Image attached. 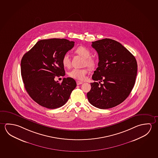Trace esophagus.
Wrapping results in <instances>:
<instances>
[{
  "mask_svg": "<svg viewBox=\"0 0 158 158\" xmlns=\"http://www.w3.org/2000/svg\"><path fill=\"white\" fill-rule=\"evenodd\" d=\"M83 83V82H82V81H79V80H77V85H80V84H82Z\"/></svg>",
  "mask_w": 158,
  "mask_h": 158,
  "instance_id": "1",
  "label": "esophagus"
}]
</instances>
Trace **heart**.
Masks as SVG:
<instances>
[{
  "mask_svg": "<svg viewBox=\"0 0 158 158\" xmlns=\"http://www.w3.org/2000/svg\"><path fill=\"white\" fill-rule=\"evenodd\" d=\"M75 52L77 54H79L82 57L85 58L84 62V65H87L90 69H93L95 67L96 63L95 60L91 56V52L88 48L85 47H78L75 49ZM62 63L63 65L65 68H69L70 66V60L69 56L68 54H65L62 59ZM88 73V68L77 69L74 68L70 71L68 73V75L70 78L75 79L77 80H84L85 79L86 76Z\"/></svg>",
  "mask_w": 158,
  "mask_h": 158,
  "instance_id": "1",
  "label": "heart"
}]
</instances>
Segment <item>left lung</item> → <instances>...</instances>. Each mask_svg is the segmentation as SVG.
Segmentation results:
<instances>
[{
	"label": "left lung",
	"mask_w": 158,
	"mask_h": 158,
	"mask_svg": "<svg viewBox=\"0 0 158 158\" xmlns=\"http://www.w3.org/2000/svg\"><path fill=\"white\" fill-rule=\"evenodd\" d=\"M91 46L98 53L99 62L92 77L95 81L91 83L87 98L97 108L110 109L124 101L131 93L137 76V60L128 49L112 39L93 42Z\"/></svg>",
	"instance_id": "8db88e82"
}]
</instances>
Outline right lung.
I'll use <instances>...</instances> for the list:
<instances>
[{"instance_id":"right-lung-1","label":"right lung","mask_w":158,"mask_h":158,"mask_svg":"<svg viewBox=\"0 0 158 158\" xmlns=\"http://www.w3.org/2000/svg\"><path fill=\"white\" fill-rule=\"evenodd\" d=\"M74 46L67 39H51L37 42L23 55L21 73L24 86L31 98L40 105L49 109L63 106L77 83L72 78L56 81V76L65 75L62 57Z\"/></svg>"}]
</instances>
